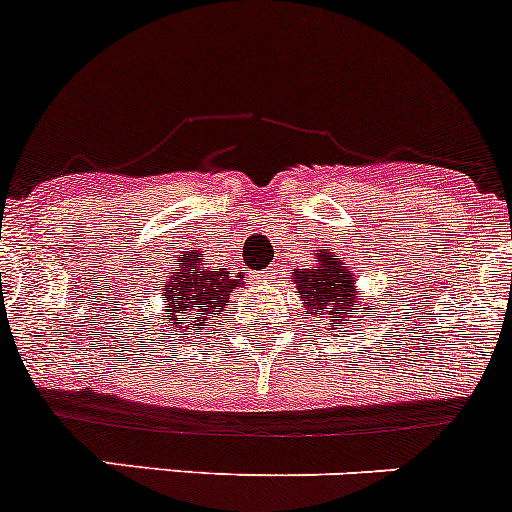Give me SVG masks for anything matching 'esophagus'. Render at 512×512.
Wrapping results in <instances>:
<instances>
[{
	"label": "esophagus",
	"mask_w": 512,
	"mask_h": 512,
	"mask_svg": "<svg viewBox=\"0 0 512 512\" xmlns=\"http://www.w3.org/2000/svg\"><path fill=\"white\" fill-rule=\"evenodd\" d=\"M256 279H259L261 284H271V281H276V269H266V271H261V274L256 276Z\"/></svg>",
	"instance_id": "34e87169"
}]
</instances>
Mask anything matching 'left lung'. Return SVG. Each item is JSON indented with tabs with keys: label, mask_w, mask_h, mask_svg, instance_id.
<instances>
[{
	"label": "left lung",
	"mask_w": 512,
	"mask_h": 512,
	"mask_svg": "<svg viewBox=\"0 0 512 512\" xmlns=\"http://www.w3.org/2000/svg\"><path fill=\"white\" fill-rule=\"evenodd\" d=\"M291 279H294L296 294H299L301 304L306 309L304 319H311V316L316 321L326 319L339 332L349 329V324L362 326L364 319L362 316H352V311L357 306L369 309V304L359 299V279L352 266L337 259L332 248L319 246L316 264L306 266V269H294Z\"/></svg>",
	"instance_id": "8db88e82"
}]
</instances>
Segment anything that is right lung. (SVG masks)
Listing matches in <instances>:
<instances>
[{"mask_svg":"<svg viewBox=\"0 0 512 512\" xmlns=\"http://www.w3.org/2000/svg\"><path fill=\"white\" fill-rule=\"evenodd\" d=\"M198 248L180 251L160 281V314L165 334L180 339L183 334H198L213 319H221L228 309L236 286H243L246 276H231L226 269H211Z\"/></svg>","mask_w":512,"mask_h":512,"instance_id":"right-lung-1","label":"right lung"}]
</instances>
